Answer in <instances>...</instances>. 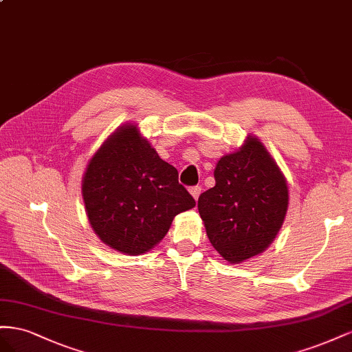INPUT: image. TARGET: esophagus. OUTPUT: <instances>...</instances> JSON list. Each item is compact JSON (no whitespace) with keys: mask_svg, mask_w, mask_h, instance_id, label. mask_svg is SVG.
Here are the masks:
<instances>
[{"mask_svg":"<svg viewBox=\"0 0 352 352\" xmlns=\"http://www.w3.org/2000/svg\"><path fill=\"white\" fill-rule=\"evenodd\" d=\"M188 192H190V195H192V196L195 197V200H197V199H199V196H200V193H202V187L195 186V187L190 188Z\"/></svg>","mask_w":352,"mask_h":352,"instance_id":"obj_1","label":"esophagus"}]
</instances>
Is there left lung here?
<instances>
[{"label":"left lung","instance_id":"obj_1","mask_svg":"<svg viewBox=\"0 0 352 352\" xmlns=\"http://www.w3.org/2000/svg\"><path fill=\"white\" fill-rule=\"evenodd\" d=\"M214 177L215 186L197 200L210 245L230 264L263 254L287 212L282 169L256 135H248L236 152L218 160Z\"/></svg>","mask_w":352,"mask_h":352}]
</instances>
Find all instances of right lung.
Listing matches in <instances>:
<instances>
[{
    "label": "right lung",
    "mask_w": 352,
    "mask_h": 352,
    "mask_svg": "<svg viewBox=\"0 0 352 352\" xmlns=\"http://www.w3.org/2000/svg\"><path fill=\"white\" fill-rule=\"evenodd\" d=\"M89 226L110 249L143 255L179 212L196 206L178 170L159 157L137 124L120 125L89 159L82 177Z\"/></svg>",
    "instance_id": "1"
}]
</instances>
